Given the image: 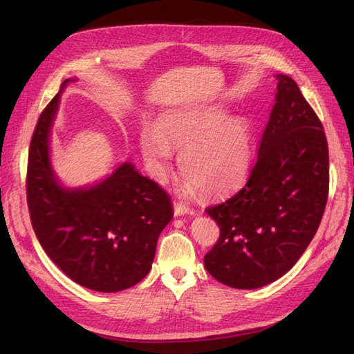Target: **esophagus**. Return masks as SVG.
<instances>
[{
  "instance_id": "34e87169",
  "label": "esophagus",
  "mask_w": 354,
  "mask_h": 354,
  "mask_svg": "<svg viewBox=\"0 0 354 354\" xmlns=\"http://www.w3.org/2000/svg\"><path fill=\"white\" fill-rule=\"evenodd\" d=\"M173 205H174V214H176V216H186V214H194L187 208V205H185V203L174 201Z\"/></svg>"
}]
</instances>
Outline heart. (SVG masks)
Returning <instances> with one entry per match:
<instances>
[{
	"label": "heart",
	"mask_w": 354,
	"mask_h": 354,
	"mask_svg": "<svg viewBox=\"0 0 354 354\" xmlns=\"http://www.w3.org/2000/svg\"><path fill=\"white\" fill-rule=\"evenodd\" d=\"M214 108H186L160 115L156 127H145L140 146L156 178L171 168L174 147L181 149L180 169L190 185L209 196L239 187L251 168L250 130L242 120H226Z\"/></svg>",
	"instance_id": "obj_1"
}]
</instances>
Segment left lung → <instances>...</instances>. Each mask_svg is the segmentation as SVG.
Wrapping results in <instances>:
<instances>
[{
    "label": "left lung",
    "mask_w": 354,
    "mask_h": 354,
    "mask_svg": "<svg viewBox=\"0 0 354 354\" xmlns=\"http://www.w3.org/2000/svg\"><path fill=\"white\" fill-rule=\"evenodd\" d=\"M245 186L205 211L220 238L203 257L218 282L255 289L279 279L303 255L322 220L329 153L322 122L286 75Z\"/></svg>",
    "instance_id": "8db88e82"
}]
</instances>
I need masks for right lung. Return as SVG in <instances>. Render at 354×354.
I'll list each match as a JSON object with an SVG mask.
<instances>
[{
    "label": "right lung",
    "mask_w": 354,
    "mask_h": 354,
    "mask_svg": "<svg viewBox=\"0 0 354 354\" xmlns=\"http://www.w3.org/2000/svg\"><path fill=\"white\" fill-rule=\"evenodd\" d=\"M41 112L32 134L26 173L30 223L42 250L73 282L118 292L149 273L160 232L173 218L167 192L125 162L99 185L57 183L48 142L60 93Z\"/></svg>",
    "instance_id": "obj_1"
}]
</instances>
